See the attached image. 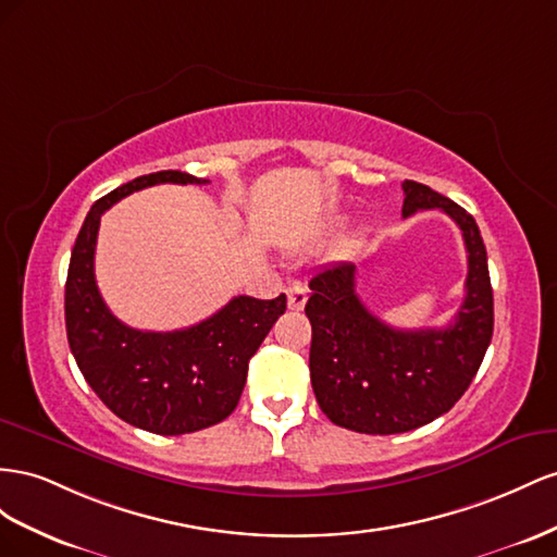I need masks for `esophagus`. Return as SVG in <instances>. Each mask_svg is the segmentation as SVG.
<instances>
[{"label": "esophagus", "instance_id": "esophagus-1", "mask_svg": "<svg viewBox=\"0 0 557 557\" xmlns=\"http://www.w3.org/2000/svg\"><path fill=\"white\" fill-rule=\"evenodd\" d=\"M306 300H308L306 287H300V284H294V287H289V292H287L289 310H304L306 308Z\"/></svg>", "mask_w": 557, "mask_h": 557}]
</instances>
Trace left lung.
<instances>
[{"label": "left lung", "mask_w": 557, "mask_h": 557, "mask_svg": "<svg viewBox=\"0 0 557 557\" xmlns=\"http://www.w3.org/2000/svg\"><path fill=\"white\" fill-rule=\"evenodd\" d=\"M404 216L446 212L462 231L467 296L446 329H394L357 296V265L317 270L306 314L312 324L310 380L324 416L359 434H401L448 412L479 373L495 326L487 251L475 219L450 198L406 180Z\"/></svg>", "instance_id": "left-lung-1"}]
</instances>
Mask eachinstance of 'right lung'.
Segmentation results:
<instances>
[{
    "label": "right lung",
    "instance_id": "add662e5",
    "mask_svg": "<svg viewBox=\"0 0 557 557\" xmlns=\"http://www.w3.org/2000/svg\"><path fill=\"white\" fill-rule=\"evenodd\" d=\"M156 184L210 182L163 170L123 184L95 202L72 249L65 324L78 371L114 416L151 434L180 436L226 420L235 410L249 359L287 310V296H235L208 320L180 331H139L119 322L95 282L100 216L121 198Z\"/></svg>",
    "mask_w": 557,
    "mask_h": 557
}]
</instances>
